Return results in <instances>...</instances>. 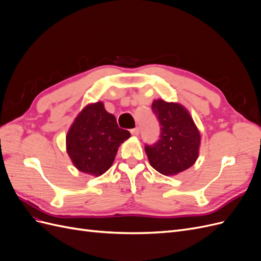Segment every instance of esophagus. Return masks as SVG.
Instances as JSON below:
<instances>
[{
  "label": "esophagus",
  "mask_w": 261,
  "mask_h": 261,
  "mask_svg": "<svg viewBox=\"0 0 261 261\" xmlns=\"http://www.w3.org/2000/svg\"><path fill=\"white\" fill-rule=\"evenodd\" d=\"M130 133H132V135H134V136H138V135H139V128H138V127L133 128V129L130 130Z\"/></svg>",
  "instance_id": "1"
}]
</instances>
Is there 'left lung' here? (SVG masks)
I'll use <instances>...</instances> for the list:
<instances>
[{"mask_svg":"<svg viewBox=\"0 0 261 261\" xmlns=\"http://www.w3.org/2000/svg\"><path fill=\"white\" fill-rule=\"evenodd\" d=\"M151 109L160 122V139L145 146L151 167L167 176L176 175L195 164L199 155L200 133L187 111L176 102L156 99Z\"/></svg>","mask_w":261,"mask_h":261,"instance_id":"obj_1","label":"left lung"}]
</instances>
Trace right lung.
Masks as SVG:
<instances>
[{"label":"right lung","instance_id":"add662e5","mask_svg":"<svg viewBox=\"0 0 261 261\" xmlns=\"http://www.w3.org/2000/svg\"><path fill=\"white\" fill-rule=\"evenodd\" d=\"M129 137L130 133L118 127L115 116L99 101L76 116L66 135V151L77 170L100 176L111 168L118 147Z\"/></svg>","mask_w":261,"mask_h":261}]
</instances>
